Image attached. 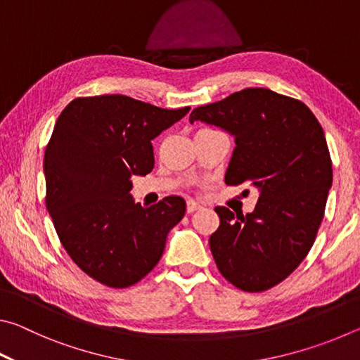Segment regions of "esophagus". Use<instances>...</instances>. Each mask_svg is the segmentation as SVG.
I'll return each mask as SVG.
<instances>
[{"label": "esophagus", "instance_id": "esophagus-1", "mask_svg": "<svg viewBox=\"0 0 360 360\" xmlns=\"http://www.w3.org/2000/svg\"><path fill=\"white\" fill-rule=\"evenodd\" d=\"M200 208H202V206H200L197 202H193V200H187V212H188V214H191V212H193V211L200 210Z\"/></svg>", "mask_w": 360, "mask_h": 360}]
</instances>
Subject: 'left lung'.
I'll return each mask as SVG.
<instances>
[{"mask_svg": "<svg viewBox=\"0 0 360 360\" xmlns=\"http://www.w3.org/2000/svg\"><path fill=\"white\" fill-rule=\"evenodd\" d=\"M195 120L235 136L225 184L260 192L246 216L214 208L221 224L210 248L219 271L241 290L271 289L307 257L324 217L332 186L324 130L304 103L262 87L195 108Z\"/></svg>", "mask_w": 360, "mask_h": 360, "instance_id": "obj_1", "label": "left lung"}]
</instances>
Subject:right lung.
I'll use <instances>...</instances> for the list:
<instances>
[{
  "mask_svg": "<svg viewBox=\"0 0 360 360\" xmlns=\"http://www.w3.org/2000/svg\"><path fill=\"white\" fill-rule=\"evenodd\" d=\"M188 109L100 95L79 96L58 115L44 154L46 208L72 262L108 288H129L154 270L184 217L176 195L149 208L133 202L130 176L152 172V139Z\"/></svg>",
  "mask_w": 360,
  "mask_h": 360,
  "instance_id": "obj_1",
  "label": "right lung"
}]
</instances>
